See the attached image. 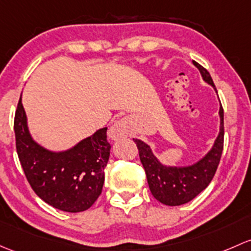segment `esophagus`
I'll return each mask as SVG.
<instances>
[{
  "instance_id": "1",
  "label": "esophagus",
  "mask_w": 251,
  "mask_h": 251,
  "mask_svg": "<svg viewBox=\"0 0 251 251\" xmlns=\"http://www.w3.org/2000/svg\"><path fill=\"white\" fill-rule=\"evenodd\" d=\"M109 134L110 138L113 141H118V139L125 138L130 134V126H128V123L126 119H120V120H117L109 128Z\"/></svg>"
}]
</instances>
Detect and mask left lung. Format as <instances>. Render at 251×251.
Wrapping results in <instances>:
<instances>
[{
	"mask_svg": "<svg viewBox=\"0 0 251 251\" xmlns=\"http://www.w3.org/2000/svg\"><path fill=\"white\" fill-rule=\"evenodd\" d=\"M192 63L199 68L203 80L212 85L215 92H218L209 72L196 61H192ZM219 117L220 131L212 149L202 159L189 166L163 165L147 143L141 139H133L138 148L139 159L146 171L149 189L157 201L166 205L185 204L209 185L224 149V109L221 103Z\"/></svg>",
	"mask_w": 251,
	"mask_h": 251,
	"instance_id": "left-lung-1",
	"label": "left lung"
}]
</instances>
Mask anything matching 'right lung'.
<instances>
[{
    "mask_svg": "<svg viewBox=\"0 0 251 251\" xmlns=\"http://www.w3.org/2000/svg\"><path fill=\"white\" fill-rule=\"evenodd\" d=\"M15 146L21 167L31 188L56 209L68 213L89 209L101 195L110 144L107 127L63 151H52L31 136L27 117L18 103L14 118Z\"/></svg>",
    "mask_w": 251,
    "mask_h": 251,
    "instance_id": "1",
    "label": "right lung"
}]
</instances>
